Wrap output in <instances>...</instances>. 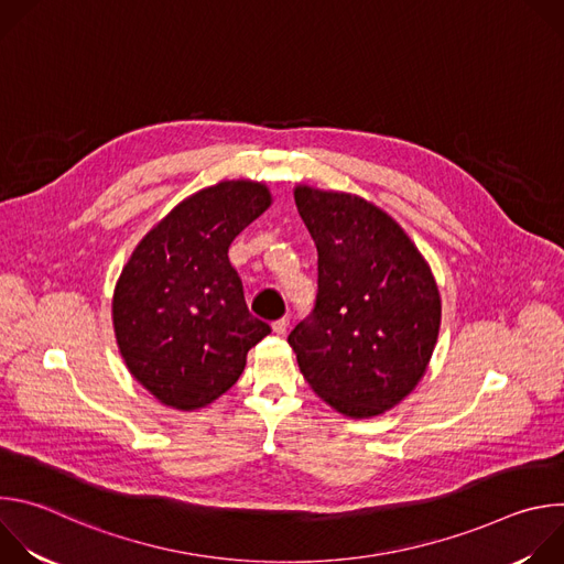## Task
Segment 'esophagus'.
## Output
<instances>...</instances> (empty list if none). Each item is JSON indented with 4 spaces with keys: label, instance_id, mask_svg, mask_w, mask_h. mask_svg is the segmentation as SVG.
Instances as JSON below:
<instances>
[{
    "label": "esophagus",
    "instance_id": "obj_1",
    "mask_svg": "<svg viewBox=\"0 0 564 564\" xmlns=\"http://www.w3.org/2000/svg\"><path fill=\"white\" fill-rule=\"evenodd\" d=\"M288 328H290V318H288V316H281V318H276L274 324H272V330H274L276 335H285Z\"/></svg>",
    "mask_w": 564,
    "mask_h": 564
}]
</instances>
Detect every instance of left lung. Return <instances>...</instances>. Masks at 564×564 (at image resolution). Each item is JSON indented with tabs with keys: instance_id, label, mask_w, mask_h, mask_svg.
Masks as SVG:
<instances>
[{
	"instance_id": "obj_1",
	"label": "left lung",
	"mask_w": 564,
	"mask_h": 564,
	"mask_svg": "<svg viewBox=\"0 0 564 564\" xmlns=\"http://www.w3.org/2000/svg\"><path fill=\"white\" fill-rule=\"evenodd\" d=\"M294 200L318 261L314 307L288 344L339 413H386L417 386L437 341L431 268L406 231L359 196L296 187Z\"/></svg>"
}]
</instances>
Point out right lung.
I'll list each match as a JSON object with an SVG mask.
<instances>
[{
    "mask_svg": "<svg viewBox=\"0 0 564 564\" xmlns=\"http://www.w3.org/2000/svg\"><path fill=\"white\" fill-rule=\"evenodd\" d=\"M272 198L225 181L174 207L133 250L113 294V328L129 372L165 406L203 409L229 390L270 335L250 314L231 240Z\"/></svg>",
    "mask_w": 564,
    "mask_h": 564,
    "instance_id": "right-lung-1",
    "label": "right lung"
}]
</instances>
